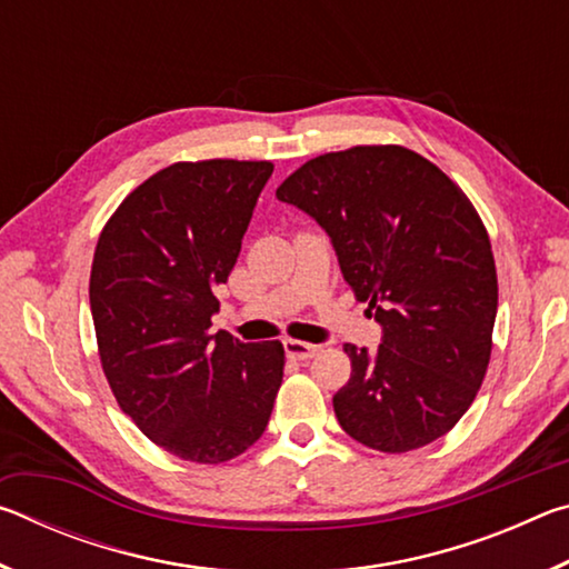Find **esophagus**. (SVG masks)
<instances>
[{"mask_svg": "<svg viewBox=\"0 0 569 569\" xmlns=\"http://www.w3.org/2000/svg\"><path fill=\"white\" fill-rule=\"evenodd\" d=\"M283 349H286L288 359H293V361H308V359H313V356L321 351V346L288 339V341H283Z\"/></svg>", "mask_w": 569, "mask_h": 569, "instance_id": "1", "label": "esophagus"}]
</instances>
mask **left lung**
<instances>
[{"instance_id": "8db88e82", "label": "left lung", "mask_w": 569, "mask_h": 569, "mask_svg": "<svg viewBox=\"0 0 569 569\" xmlns=\"http://www.w3.org/2000/svg\"><path fill=\"white\" fill-rule=\"evenodd\" d=\"M276 196L326 228L383 326L377 353L343 343L341 429L387 455L445 437L485 381L497 316L492 243L465 190L409 148L353 146L303 162Z\"/></svg>"}]
</instances>
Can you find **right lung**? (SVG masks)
Wrapping results in <instances>:
<instances>
[{
  "mask_svg": "<svg viewBox=\"0 0 569 569\" xmlns=\"http://www.w3.org/2000/svg\"><path fill=\"white\" fill-rule=\"evenodd\" d=\"M268 160L172 162L104 223L90 273L100 363L120 409L152 445L223 465L266 431L283 343L210 333L216 288L238 261Z\"/></svg>",
  "mask_w": 569,
  "mask_h": 569,
  "instance_id": "right-lung-1",
  "label": "right lung"
}]
</instances>
